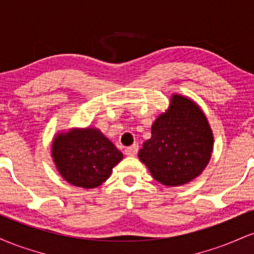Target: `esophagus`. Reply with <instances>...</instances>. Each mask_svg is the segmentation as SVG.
Masks as SVG:
<instances>
[{
	"label": "esophagus",
	"mask_w": 254,
	"mask_h": 254,
	"mask_svg": "<svg viewBox=\"0 0 254 254\" xmlns=\"http://www.w3.org/2000/svg\"><path fill=\"white\" fill-rule=\"evenodd\" d=\"M124 151L127 156H135L137 151H138V144H132L130 147H127Z\"/></svg>",
	"instance_id": "obj_1"
}]
</instances>
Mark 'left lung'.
<instances>
[{"label":"left lung","instance_id":"left-lung-1","mask_svg":"<svg viewBox=\"0 0 254 254\" xmlns=\"http://www.w3.org/2000/svg\"><path fill=\"white\" fill-rule=\"evenodd\" d=\"M214 136L197 104L173 94L167 112L151 125V137L138 157L156 182L179 186L202 173L211 157Z\"/></svg>","mask_w":254,"mask_h":254}]
</instances>
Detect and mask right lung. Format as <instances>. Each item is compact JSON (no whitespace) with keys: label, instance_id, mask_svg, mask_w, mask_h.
Masks as SVG:
<instances>
[{"label":"right lung","instance_id":"add662e5","mask_svg":"<svg viewBox=\"0 0 254 254\" xmlns=\"http://www.w3.org/2000/svg\"><path fill=\"white\" fill-rule=\"evenodd\" d=\"M52 157L69 184L94 189L109 179L123 154L101 131L87 127L58 133L52 142Z\"/></svg>","mask_w":254,"mask_h":254}]
</instances>
